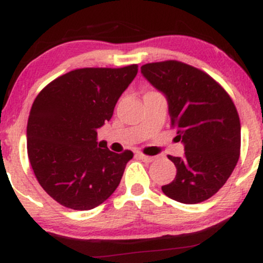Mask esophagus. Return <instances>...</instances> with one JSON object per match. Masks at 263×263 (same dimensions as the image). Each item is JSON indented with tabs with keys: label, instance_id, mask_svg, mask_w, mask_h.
Wrapping results in <instances>:
<instances>
[{
	"label": "esophagus",
	"instance_id": "esophagus-1",
	"mask_svg": "<svg viewBox=\"0 0 263 263\" xmlns=\"http://www.w3.org/2000/svg\"><path fill=\"white\" fill-rule=\"evenodd\" d=\"M137 157H138V158H140L141 159V161H143V162H152L153 161V159H155V158H153V157H148V156H144V155H142V153H137Z\"/></svg>",
	"mask_w": 263,
	"mask_h": 263
}]
</instances>
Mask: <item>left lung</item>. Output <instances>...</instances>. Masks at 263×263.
<instances>
[{"label": "left lung", "instance_id": "1", "mask_svg": "<svg viewBox=\"0 0 263 263\" xmlns=\"http://www.w3.org/2000/svg\"><path fill=\"white\" fill-rule=\"evenodd\" d=\"M141 73L165 96L172 127L184 156L168 158L177 168L173 182L162 186L168 198L198 204L226 183L240 157L241 125L224 87L210 75L177 60L149 63Z\"/></svg>", "mask_w": 263, "mask_h": 263}]
</instances>
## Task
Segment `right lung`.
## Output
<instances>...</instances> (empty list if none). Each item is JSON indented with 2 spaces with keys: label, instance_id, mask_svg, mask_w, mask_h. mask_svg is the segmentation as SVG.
<instances>
[{
  "label": "right lung",
  "instance_id": "obj_1",
  "mask_svg": "<svg viewBox=\"0 0 263 263\" xmlns=\"http://www.w3.org/2000/svg\"><path fill=\"white\" fill-rule=\"evenodd\" d=\"M123 68H84L57 78L38 93L27 125V151L38 183L63 206L90 210L119 186L134 153L97 146L98 129L137 75Z\"/></svg>",
  "mask_w": 263,
  "mask_h": 263
}]
</instances>
